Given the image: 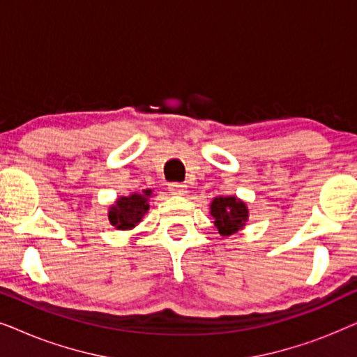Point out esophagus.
<instances>
[{
    "label": "esophagus",
    "mask_w": 357,
    "mask_h": 357,
    "mask_svg": "<svg viewBox=\"0 0 357 357\" xmlns=\"http://www.w3.org/2000/svg\"><path fill=\"white\" fill-rule=\"evenodd\" d=\"M169 192L175 195V197H183L187 193V185L183 183H170L169 185Z\"/></svg>",
    "instance_id": "34e87169"
}]
</instances>
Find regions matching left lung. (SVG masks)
Masks as SVG:
<instances>
[{"label":"left lung","instance_id":"left-lung-1","mask_svg":"<svg viewBox=\"0 0 357 357\" xmlns=\"http://www.w3.org/2000/svg\"><path fill=\"white\" fill-rule=\"evenodd\" d=\"M211 216L214 218V227L218 229L222 237H229L242 231L248 221L247 203L237 198L236 195L231 197H216L209 204Z\"/></svg>","mask_w":357,"mask_h":357}]
</instances>
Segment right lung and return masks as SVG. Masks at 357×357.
<instances>
[{
	"label": "right lung",
	"instance_id": "obj_1",
	"mask_svg": "<svg viewBox=\"0 0 357 357\" xmlns=\"http://www.w3.org/2000/svg\"><path fill=\"white\" fill-rule=\"evenodd\" d=\"M153 190L133 192L128 197H119L109 208V221L119 231H131L141 222L144 214L149 211V198Z\"/></svg>",
	"mask_w": 357,
	"mask_h": 357
}]
</instances>
